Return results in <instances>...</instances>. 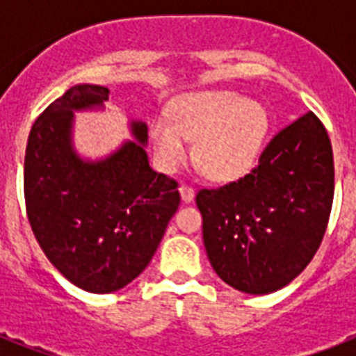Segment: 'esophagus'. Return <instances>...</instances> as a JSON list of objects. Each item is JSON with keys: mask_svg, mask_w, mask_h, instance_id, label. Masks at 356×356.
Segmentation results:
<instances>
[{"mask_svg": "<svg viewBox=\"0 0 356 356\" xmlns=\"http://www.w3.org/2000/svg\"><path fill=\"white\" fill-rule=\"evenodd\" d=\"M179 192H181V200H183V203H192V201H194V188L188 186V184H181V186H179Z\"/></svg>", "mask_w": 356, "mask_h": 356, "instance_id": "34e87169", "label": "esophagus"}]
</instances>
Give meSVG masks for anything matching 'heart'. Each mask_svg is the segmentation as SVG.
Wrapping results in <instances>:
<instances>
[{
	"instance_id": "b5f03b06",
	"label": "heart",
	"mask_w": 356,
	"mask_h": 356,
	"mask_svg": "<svg viewBox=\"0 0 356 356\" xmlns=\"http://www.w3.org/2000/svg\"><path fill=\"white\" fill-rule=\"evenodd\" d=\"M172 120L155 118L149 125L156 161L166 172H175L194 159L207 177L229 183L253 170L270 133V116L262 103L243 99L238 92L205 90L177 97Z\"/></svg>"
}]
</instances>
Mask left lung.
<instances>
[{"instance_id": "left-lung-1", "label": "left lung", "mask_w": 356, "mask_h": 356, "mask_svg": "<svg viewBox=\"0 0 356 356\" xmlns=\"http://www.w3.org/2000/svg\"><path fill=\"white\" fill-rule=\"evenodd\" d=\"M332 195L331 140L307 113L271 138L251 173L195 195L218 277L254 296L286 286L320 248Z\"/></svg>"}]
</instances>
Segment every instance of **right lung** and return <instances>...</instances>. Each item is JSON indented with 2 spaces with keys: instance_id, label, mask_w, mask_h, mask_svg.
Wrapping results in <instances>:
<instances>
[{
  "instance_id": "obj_1",
  "label": "right lung",
  "mask_w": 356,
  "mask_h": 356,
  "mask_svg": "<svg viewBox=\"0 0 356 356\" xmlns=\"http://www.w3.org/2000/svg\"><path fill=\"white\" fill-rule=\"evenodd\" d=\"M107 99L99 85L64 92L33 123L24 164L25 209L42 251L92 293L116 292L145 270L181 203L177 183L149 166L142 120L129 123L134 140L105 159L77 153L75 113Z\"/></svg>"
}]
</instances>
